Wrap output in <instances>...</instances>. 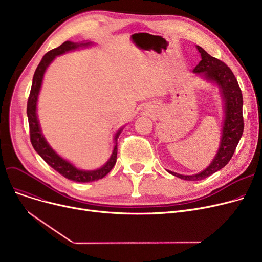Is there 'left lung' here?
<instances>
[{"mask_svg":"<svg viewBox=\"0 0 262 262\" xmlns=\"http://www.w3.org/2000/svg\"><path fill=\"white\" fill-rule=\"evenodd\" d=\"M196 49L201 53L202 60L193 69V72L217 85L224 103V121L219 149L207 168L194 175H182L168 171L185 181H201L224 168L235 153L244 128L243 98L237 78L223 61L212 57L199 46H196Z\"/></svg>","mask_w":262,"mask_h":262,"instance_id":"left-lung-1","label":"left lung"}]
</instances>
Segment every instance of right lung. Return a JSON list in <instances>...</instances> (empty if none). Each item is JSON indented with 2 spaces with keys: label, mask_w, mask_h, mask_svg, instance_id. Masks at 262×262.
Segmentation results:
<instances>
[{
  "label": "right lung",
  "mask_w": 262,
  "mask_h": 262,
  "mask_svg": "<svg viewBox=\"0 0 262 262\" xmlns=\"http://www.w3.org/2000/svg\"><path fill=\"white\" fill-rule=\"evenodd\" d=\"M92 42H72V41H66L61 46L56 49H53L48 52L45 56L41 59L40 63L38 64L34 77H33V84L31 93L29 96V101H27V118H29V125H30V135H31V142L36 152L41 156L50 167H52L55 171H57L59 174L64 176L66 178L76 183H89L99 181L104 176H106L112 169L115 167L117 161V153H118V138L123 129L120 128L115 135V146L112 153V156L108 159V161L104 164L103 167L96 169V170H79L71 162L63 159L59 156L55 150L51 147L48 143L47 139L43 137L42 132L40 128L39 120L37 117V102H38V95L40 92L41 85H42V79L46 73V70L50 63L55 59L56 56L62 55L69 51H73L78 48H85L91 46Z\"/></svg>",
  "instance_id": "add662e5"
}]
</instances>
